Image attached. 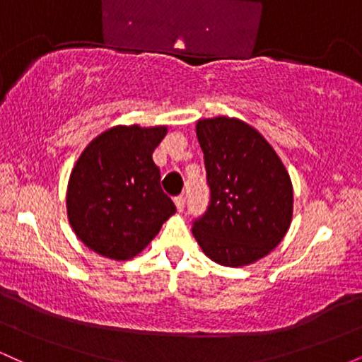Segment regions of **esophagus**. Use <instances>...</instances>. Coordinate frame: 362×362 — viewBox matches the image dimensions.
I'll use <instances>...</instances> for the list:
<instances>
[{"label":"esophagus","instance_id":"esophagus-1","mask_svg":"<svg viewBox=\"0 0 362 362\" xmlns=\"http://www.w3.org/2000/svg\"><path fill=\"white\" fill-rule=\"evenodd\" d=\"M173 202H175L177 209L182 211V209H184V204H185V197H184V195H177V197L173 199Z\"/></svg>","mask_w":362,"mask_h":362}]
</instances>
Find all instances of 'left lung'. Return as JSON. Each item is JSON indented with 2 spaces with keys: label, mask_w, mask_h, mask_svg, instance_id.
I'll return each mask as SVG.
<instances>
[{
  "label": "left lung",
  "mask_w": 362,
  "mask_h": 362,
  "mask_svg": "<svg viewBox=\"0 0 362 362\" xmlns=\"http://www.w3.org/2000/svg\"><path fill=\"white\" fill-rule=\"evenodd\" d=\"M211 201L194 223L199 247L216 264L243 267L269 255L293 219V184L267 139L250 124L218 115L195 124Z\"/></svg>",
  "instance_id": "8db88e82"
}]
</instances>
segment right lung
Listing matches in <instances>:
<instances>
[{
  "label": "right lung",
  "mask_w": 362,
  "mask_h": 362,
  "mask_svg": "<svg viewBox=\"0 0 362 362\" xmlns=\"http://www.w3.org/2000/svg\"><path fill=\"white\" fill-rule=\"evenodd\" d=\"M167 126H114L98 134L74 163L66 209L74 235L112 260L136 257L175 213L160 187L153 151Z\"/></svg>",
  "instance_id": "add662e5"
}]
</instances>
